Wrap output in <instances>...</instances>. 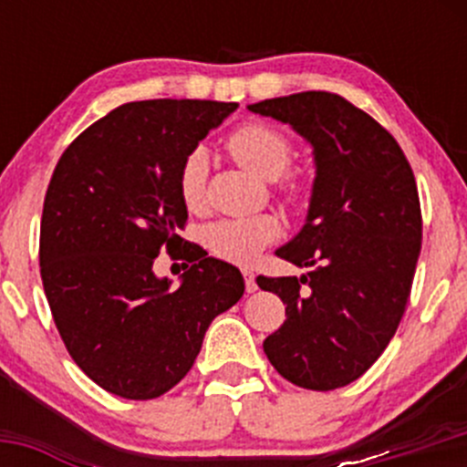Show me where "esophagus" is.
<instances>
[{"label": "esophagus", "instance_id": "obj_1", "mask_svg": "<svg viewBox=\"0 0 467 467\" xmlns=\"http://www.w3.org/2000/svg\"><path fill=\"white\" fill-rule=\"evenodd\" d=\"M244 280H246V291H248V294L257 291V282H255V275H253V271H244Z\"/></svg>", "mask_w": 467, "mask_h": 467}]
</instances>
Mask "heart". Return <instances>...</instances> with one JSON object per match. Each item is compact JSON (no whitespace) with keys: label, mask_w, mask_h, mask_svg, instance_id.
I'll return each instance as SVG.
<instances>
[{"label":"heart","mask_w":467,"mask_h":467,"mask_svg":"<svg viewBox=\"0 0 467 467\" xmlns=\"http://www.w3.org/2000/svg\"><path fill=\"white\" fill-rule=\"evenodd\" d=\"M228 150L242 167L255 176L273 181L286 171L291 162V146L282 133L264 124H244L228 138ZM207 181L205 149H194L182 162L178 173V194L182 205L192 212L203 210ZM291 194H298V187H291ZM282 225L273 214L253 216H223L201 230L203 246L219 260L233 264H248L280 239Z\"/></svg>","instance_id":"obj_1"}]
</instances>
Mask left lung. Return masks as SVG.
<instances>
[{
    "mask_svg": "<svg viewBox=\"0 0 467 467\" xmlns=\"http://www.w3.org/2000/svg\"><path fill=\"white\" fill-rule=\"evenodd\" d=\"M248 110L289 124L317 167L305 225L275 251L312 271L257 277L286 305L264 352L291 384L338 389L378 361L402 321L422 244L416 178L393 135L338 94L298 92Z\"/></svg>",
    "mask_w": 467,
    "mask_h": 467,
    "instance_id": "1",
    "label": "left lung"
}]
</instances>
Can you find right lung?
Returning <instances> with one entry per match:
<instances>
[{"label":"right lung","mask_w":467,"mask_h":467,"mask_svg":"<svg viewBox=\"0 0 467 467\" xmlns=\"http://www.w3.org/2000/svg\"><path fill=\"white\" fill-rule=\"evenodd\" d=\"M237 103L150 99L115 108L60 155L40 223V275L65 348L126 400L167 393L194 366L219 314L244 296L237 266L187 246L173 286L153 273L185 244L178 173Z\"/></svg>","instance_id":"right-lung-1"}]
</instances>
